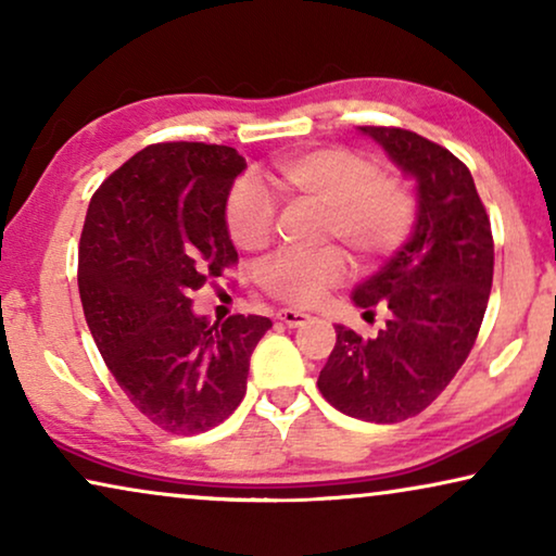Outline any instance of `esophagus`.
Here are the masks:
<instances>
[{"label":"esophagus","mask_w":556,"mask_h":556,"mask_svg":"<svg viewBox=\"0 0 556 556\" xmlns=\"http://www.w3.org/2000/svg\"><path fill=\"white\" fill-rule=\"evenodd\" d=\"M278 318L286 326H293V329H295V326H303L308 321V314H303V311H295V308H280Z\"/></svg>","instance_id":"34e87169"}]
</instances>
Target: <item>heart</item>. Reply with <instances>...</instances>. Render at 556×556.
I'll list each match as a JSON object with an SVG mask.
<instances>
[{
    "label": "heart",
    "instance_id": "b5f03b06",
    "mask_svg": "<svg viewBox=\"0 0 556 556\" xmlns=\"http://www.w3.org/2000/svg\"><path fill=\"white\" fill-rule=\"evenodd\" d=\"M265 185L278 197L321 207L324 240L341 242L362 268L394 253L413 227L415 202L405 181L377 172V164L356 151L324 147L280 159L265 172ZM225 227L240 250L265 248L273 235L270 197L255 181L232 185L225 200ZM346 273V255L339 248L280 250L261 265L257 280L273 299L311 306Z\"/></svg>",
    "mask_w": 556,
    "mask_h": 556
}]
</instances>
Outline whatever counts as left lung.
Returning <instances> with one entry per match:
<instances>
[{"label": "left lung", "mask_w": 556, "mask_h": 556, "mask_svg": "<svg viewBox=\"0 0 556 556\" xmlns=\"http://www.w3.org/2000/svg\"><path fill=\"white\" fill-rule=\"evenodd\" d=\"M417 181V223L354 303L390 321L375 339L337 326L318 390L339 413L367 422L415 417L451 384L481 329L493 283V235L468 166L425 136L359 126Z\"/></svg>", "instance_id": "obj_1"}]
</instances>
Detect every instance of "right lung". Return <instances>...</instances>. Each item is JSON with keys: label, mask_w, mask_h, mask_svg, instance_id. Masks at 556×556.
I'll use <instances>...</instances> for the list:
<instances>
[{"label": "right lung", "mask_w": 556, "mask_h": 556, "mask_svg": "<svg viewBox=\"0 0 556 556\" xmlns=\"http://www.w3.org/2000/svg\"><path fill=\"white\" fill-rule=\"evenodd\" d=\"M232 147L154 143L118 166L88 204L78 288L105 367L151 422L197 435L245 397L250 354L270 318L210 324L189 293L238 263L225 200L245 169Z\"/></svg>", "instance_id": "obj_1"}]
</instances>
